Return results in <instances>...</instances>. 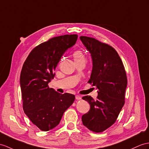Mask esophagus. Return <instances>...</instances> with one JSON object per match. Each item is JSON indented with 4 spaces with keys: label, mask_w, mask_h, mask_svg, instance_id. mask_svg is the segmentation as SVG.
<instances>
[{
    "label": "esophagus",
    "mask_w": 149,
    "mask_h": 149,
    "mask_svg": "<svg viewBox=\"0 0 149 149\" xmlns=\"http://www.w3.org/2000/svg\"><path fill=\"white\" fill-rule=\"evenodd\" d=\"M75 99H77V100H80L81 98V97L79 96V95H77L75 96Z\"/></svg>",
    "instance_id": "obj_1"
}]
</instances>
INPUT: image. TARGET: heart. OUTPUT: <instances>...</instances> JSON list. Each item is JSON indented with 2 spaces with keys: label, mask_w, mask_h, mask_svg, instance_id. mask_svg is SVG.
Here are the masks:
<instances>
[{
  "label": "heart",
  "mask_w": 149,
  "mask_h": 149,
  "mask_svg": "<svg viewBox=\"0 0 149 149\" xmlns=\"http://www.w3.org/2000/svg\"><path fill=\"white\" fill-rule=\"evenodd\" d=\"M73 57L74 59V61H78V60H81V59H85V57L84 54L81 51V50H76L73 52Z\"/></svg>",
  "instance_id": "1"
}]
</instances>
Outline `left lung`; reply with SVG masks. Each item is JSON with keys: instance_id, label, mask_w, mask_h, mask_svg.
Here are the masks:
<instances>
[{"instance_id": "obj_1", "label": "left lung", "mask_w": 149, "mask_h": 149, "mask_svg": "<svg viewBox=\"0 0 149 149\" xmlns=\"http://www.w3.org/2000/svg\"><path fill=\"white\" fill-rule=\"evenodd\" d=\"M81 41L90 52L92 70L88 82L98 90L96 100L83 97L90 109L82 116L83 125L92 132H104L114 124L125 104L127 78L118 52L112 47L97 40L81 36Z\"/></svg>"}]
</instances>
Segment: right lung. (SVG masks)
Listing matches in <instances>:
<instances>
[{
  "label": "right lung",
  "instance_id": "1",
  "mask_svg": "<svg viewBox=\"0 0 149 149\" xmlns=\"http://www.w3.org/2000/svg\"><path fill=\"white\" fill-rule=\"evenodd\" d=\"M77 35H65L42 43L29 54L20 75V86L24 113L42 131L59 124L64 112L73 103L75 97L61 94L49 88L54 70L66 50L73 46Z\"/></svg>",
  "mask_w": 149,
  "mask_h": 149
}]
</instances>
